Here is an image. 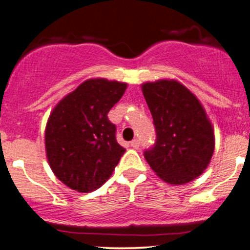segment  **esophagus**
I'll use <instances>...</instances> for the list:
<instances>
[{
    "mask_svg": "<svg viewBox=\"0 0 250 250\" xmlns=\"http://www.w3.org/2000/svg\"><path fill=\"white\" fill-rule=\"evenodd\" d=\"M130 146H131V147H133V148L137 149V148L140 147V141H139V140H137V139H134L133 141L130 142Z\"/></svg>",
    "mask_w": 250,
    "mask_h": 250,
    "instance_id": "34e87169",
    "label": "esophagus"
}]
</instances>
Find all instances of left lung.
I'll return each mask as SVG.
<instances>
[{
  "instance_id": "8db88e82",
  "label": "left lung",
  "mask_w": 250,
  "mask_h": 250,
  "mask_svg": "<svg viewBox=\"0 0 250 250\" xmlns=\"http://www.w3.org/2000/svg\"><path fill=\"white\" fill-rule=\"evenodd\" d=\"M156 131L145 159L159 177L185 185L200 176L214 153V130L199 100L174 80L142 84Z\"/></svg>"
}]
</instances>
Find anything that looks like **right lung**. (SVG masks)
Instances as JSON below:
<instances>
[{
    "label": "right lung",
    "mask_w": 250,
    "mask_h": 250,
    "mask_svg": "<svg viewBox=\"0 0 250 250\" xmlns=\"http://www.w3.org/2000/svg\"><path fill=\"white\" fill-rule=\"evenodd\" d=\"M125 88L117 81L87 80L51 111L45 127L48 162L57 179L74 190L101 187L125 154L108 113Z\"/></svg>",
    "instance_id": "obj_1"
}]
</instances>
